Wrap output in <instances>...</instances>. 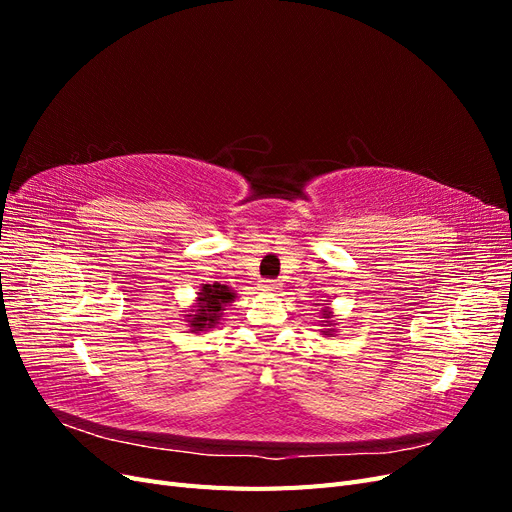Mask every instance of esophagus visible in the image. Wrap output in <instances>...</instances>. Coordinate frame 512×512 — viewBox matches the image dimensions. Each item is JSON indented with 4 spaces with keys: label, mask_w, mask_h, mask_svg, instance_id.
Returning <instances> with one entry per match:
<instances>
[{
    "label": "esophagus",
    "mask_w": 512,
    "mask_h": 512,
    "mask_svg": "<svg viewBox=\"0 0 512 512\" xmlns=\"http://www.w3.org/2000/svg\"><path fill=\"white\" fill-rule=\"evenodd\" d=\"M280 286H282V284L277 282V280H262V282H260V288L265 290L267 294H275L277 290H280Z\"/></svg>",
    "instance_id": "34e87169"
}]
</instances>
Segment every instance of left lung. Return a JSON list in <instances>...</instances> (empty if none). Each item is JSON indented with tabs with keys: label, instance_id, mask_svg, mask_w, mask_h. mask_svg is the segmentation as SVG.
Wrapping results in <instances>:
<instances>
[{
	"label": "left lung",
	"instance_id": "8db88e82",
	"mask_svg": "<svg viewBox=\"0 0 512 512\" xmlns=\"http://www.w3.org/2000/svg\"><path fill=\"white\" fill-rule=\"evenodd\" d=\"M318 305H320V303H318ZM322 318H324V320H322L324 324H322V331H320V333H322L324 337H335V331H337V329H333V327H335V320H333V309H331L329 305L322 307Z\"/></svg>",
	"mask_w": 512,
	"mask_h": 512
}]
</instances>
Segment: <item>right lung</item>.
<instances>
[{"label":"right lung","instance_id":"obj_1","mask_svg":"<svg viewBox=\"0 0 512 512\" xmlns=\"http://www.w3.org/2000/svg\"><path fill=\"white\" fill-rule=\"evenodd\" d=\"M237 299V292L226 284H203L196 292V303L190 314H185V322H190V331L200 333L213 329L224 316V307Z\"/></svg>","mask_w":512,"mask_h":512}]
</instances>
